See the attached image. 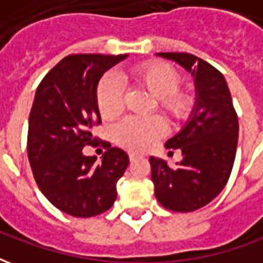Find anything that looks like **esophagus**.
Wrapping results in <instances>:
<instances>
[{
    "instance_id": "34e87169",
    "label": "esophagus",
    "mask_w": 263,
    "mask_h": 263,
    "mask_svg": "<svg viewBox=\"0 0 263 263\" xmlns=\"http://www.w3.org/2000/svg\"><path fill=\"white\" fill-rule=\"evenodd\" d=\"M137 158H138L137 154H129V160H131V162H134Z\"/></svg>"
}]
</instances>
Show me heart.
Segmentation results:
<instances>
[{"label": "heart", "instance_id": "obj_1", "mask_svg": "<svg viewBox=\"0 0 263 263\" xmlns=\"http://www.w3.org/2000/svg\"><path fill=\"white\" fill-rule=\"evenodd\" d=\"M126 80L146 88L156 97L158 108L171 120L186 118L192 108L190 94L180 90L182 77L175 67L160 62L134 66L124 74ZM96 103L100 114L111 120L122 111V87L114 76H104L98 81ZM165 132V124L156 115L128 117L114 129V139L122 148L134 152L146 151Z\"/></svg>", "mask_w": 263, "mask_h": 263}]
</instances>
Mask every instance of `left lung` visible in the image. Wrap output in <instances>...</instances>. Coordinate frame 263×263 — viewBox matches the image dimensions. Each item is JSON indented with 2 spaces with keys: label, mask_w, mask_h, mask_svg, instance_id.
<instances>
[{
  "label": "left lung",
  "mask_w": 263,
  "mask_h": 263,
  "mask_svg": "<svg viewBox=\"0 0 263 263\" xmlns=\"http://www.w3.org/2000/svg\"><path fill=\"white\" fill-rule=\"evenodd\" d=\"M192 73L196 105L190 120L165 146L182 151L175 169L151 158L155 196L165 209L189 213L214 200L231 175L238 143V117L224 76L190 53H158Z\"/></svg>",
  "instance_id": "left-lung-1"
}]
</instances>
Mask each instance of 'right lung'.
<instances>
[{
	"instance_id": "obj_1",
	"label": "right lung",
	"mask_w": 263,
	"mask_h": 263,
	"mask_svg": "<svg viewBox=\"0 0 263 263\" xmlns=\"http://www.w3.org/2000/svg\"><path fill=\"white\" fill-rule=\"evenodd\" d=\"M126 54H70L43 77L29 114L28 159L37 187L56 209L73 217H94L111 209L128 155L108 142L101 162L84 156L96 145L101 124L96 90L101 76Z\"/></svg>"
}]
</instances>
